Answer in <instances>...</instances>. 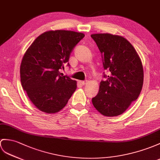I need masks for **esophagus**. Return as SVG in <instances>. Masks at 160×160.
<instances>
[{
	"label": "esophagus",
	"mask_w": 160,
	"mask_h": 160,
	"mask_svg": "<svg viewBox=\"0 0 160 160\" xmlns=\"http://www.w3.org/2000/svg\"><path fill=\"white\" fill-rule=\"evenodd\" d=\"M79 83L81 85H85V84L87 83V81H79Z\"/></svg>",
	"instance_id": "esophagus-1"
}]
</instances>
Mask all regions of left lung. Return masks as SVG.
<instances>
[{
	"label": "left lung",
	"instance_id": "obj_1",
	"mask_svg": "<svg viewBox=\"0 0 160 160\" xmlns=\"http://www.w3.org/2000/svg\"><path fill=\"white\" fill-rule=\"evenodd\" d=\"M101 53L107 80L92 98L96 109L107 117L122 115L138 98L143 85V68L137 52L125 38L108 33L91 35Z\"/></svg>",
	"mask_w": 160,
	"mask_h": 160
}]
</instances>
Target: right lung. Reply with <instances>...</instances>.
<instances>
[{
	"label": "right lung",
	"instance_id": "right-lung-1",
	"mask_svg": "<svg viewBox=\"0 0 160 160\" xmlns=\"http://www.w3.org/2000/svg\"><path fill=\"white\" fill-rule=\"evenodd\" d=\"M84 37L71 30H50L39 35L27 49L20 65L21 83L38 110L59 112L76 90L77 81L63 76L60 69Z\"/></svg>",
	"mask_w": 160,
	"mask_h": 160
}]
</instances>
